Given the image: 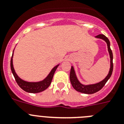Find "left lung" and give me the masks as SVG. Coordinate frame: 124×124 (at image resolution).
Listing matches in <instances>:
<instances>
[{"instance_id": "left-lung-1", "label": "left lung", "mask_w": 124, "mask_h": 124, "mask_svg": "<svg viewBox=\"0 0 124 124\" xmlns=\"http://www.w3.org/2000/svg\"><path fill=\"white\" fill-rule=\"evenodd\" d=\"M95 38L100 39L103 40L106 43L108 46V50L109 54L110 57V68L108 74L106 76V77L104 78L103 80L99 82L93 84H88L85 85L83 84L79 81L78 79L77 75H76V71H75L74 68L73 66H71V72H70V81H71V85L73 87V88L78 91L79 92L85 94H93L97 92L99 90H100L104 85H105L108 80H109L111 78V75H112V71H113V63H112V60H113V55H112V52L111 51V48H110V42L108 39L103 34H100L98 36H96Z\"/></svg>"}]
</instances>
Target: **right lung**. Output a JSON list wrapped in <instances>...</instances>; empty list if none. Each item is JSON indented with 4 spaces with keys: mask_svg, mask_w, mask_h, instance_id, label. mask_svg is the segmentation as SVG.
Segmentation results:
<instances>
[{
    "mask_svg": "<svg viewBox=\"0 0 124 124\" xmlns=\"http://www.w3.org/2000/svg\"><path fill=\"white\" fill-rule=\"evenodd\" d=\"M15 48L13 51L12 53V56L10 61V67H11V70H12V74L14 76L16 82H17L18 85L20 86L21 88H22L24 91L28 93H40L41 92H43L46 88H48L51 84L52 80L53 79V75H54V72L56 71V69L60 65V64H57L56 66L52 68L50 72H49L47 76L45 79L43 80H40L37 82H28L26 80H24L20 78L16 72H15V70L14 69L13 64V53H14Z\"/></svg>",
    "mask_w": 124,
    "mask_h": 124,
    "instance_id": "right-lung-1",
    "label": "right lung"
}]
</instances>
